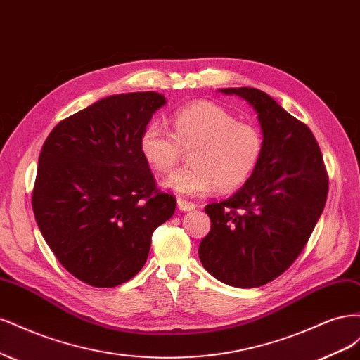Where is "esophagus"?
<instances>
[{
    "mask_svg": "<svg viewBox=\"0 0 360 360\" xmlns=\"http://www.w3.org/2000/svg\"><path fill=\"white\" fill-rule=\"evenodd\" d=\"M177 205H179L180 212H191V210L195 209V207H197L193 202L186 201V200H183V198H179V200H177Z\"/></svg>",
    "mask_w": 360,
    "mask_h": 360,
    "instance_id": "34e87169",
    "label": "esophagus"
}]
</instances>
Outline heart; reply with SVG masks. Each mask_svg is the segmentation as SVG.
<instances>
[{
	"mask_svg": "<svg viewBox=\"0 0 360 360\" xmlns=\"http://www.w3.org/2000/svg\"><path fill=\"white\" fill-rule=\"evenodd\" d=\"M172 132L148 123L139 136V153L158 174H167L191 150L189 167L174 171L163 186L188 197H201L213 188L233 192L252 177L264 151L261 130L237 122L225 108L212 102H192L171 118Z\"/></svg>",
	"mask_w": 360,
	"mask_h": 360,
	"instance_id": "1",
	"label": "heart"
}]
</instances>
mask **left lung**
<instances>
[{
	"instance_id": "left-lung-1",
	"label": "left lung",
	"mask_w": 360,
	"mask_h": 360,
	"mask_svg": "<svg viewBox=\"0 0 360 360\" xmlns=\"http://www.w3.org/2000/svg\"><path fill=\"white\" fill-rule=\"evenodd\" d=\"M258 114L264 151L259 165L231 198L204 207L212 228L200 259L216 279L254 288L274 281L296 261L328 200L329 179L311 129L257 89H224Z\"/></svg>"
}]
</instances>
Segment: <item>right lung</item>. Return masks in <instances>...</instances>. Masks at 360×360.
I'll use <instances>...</instances> for the list:
<instances>
[{"instance_id":"obj_1","label":"right lung","mask_w":360,"mask_h":360,"mask_svg":"<svg viewBox=\"0 0 360 360\" xmlns=\"http://www.w3.org/2000/svg\"><path fill=\"white\" fill-rule=\"evenodd\" d=\"M156 91L115 94L64 118L39 156L31 205L48 246L97 288L132 279L151 236L176 212L139 153V136L165 105Z\"/></svg>"}]
</instances>
